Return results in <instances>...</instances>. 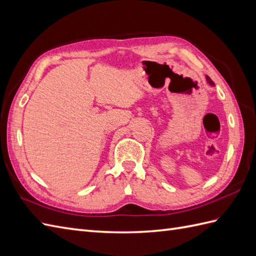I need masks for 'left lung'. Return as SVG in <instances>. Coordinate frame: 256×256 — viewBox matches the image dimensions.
<instances>
[{
	"label": "left lung",
	"instance_id": "8db88e82",
	"mask_svg": "<svg viewBox=\"0 0 256 256\" xmlns=\"http://www.w3.org/2000/svg\"><path fill=\"white\" fill-rule=\"evenodd\" d=\"M206 80H207V82H208V84H210V85H212V86L215 85V84H214V82H212V80L208 76H206Z\"/></svg>",
	"mask_w": 256,
	"mask_h": 256
}]
</instances>
